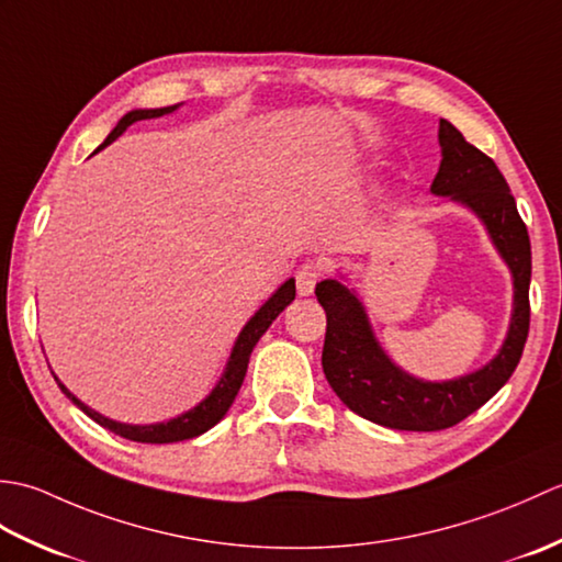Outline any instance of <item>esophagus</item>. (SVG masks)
Returning <instances> with one entry per match:
<instances>
[{
	"instance_id": "1",
	"label": "esophagus",
	"mask_w": 562,
	"mask_h": 562,
	"mask_svg": "<svg viewBox=\"0 0 562 562\" xmlns=\"http://www.w3.org/2000/svg\"><path fill=\"white\" fill-rule=\"evenodd\" d=\"M324 278V266L316 260H308L304 262V266L296 270V292H300L302 296H308L314 292L316 282Z\"/></svg>"
}]
</instances>
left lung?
Wrapping results in <instances>:
<instances>
[{
    "label": "left lung",
    "mask_w": 562,
    "mask_h": 562,
    "mask_svg": "<svg viewBox=\"0 0 562 562\" xmlns=\"http://www.w3.org/2000/svg\"><path fill=\"white\" fill-rule=\"evenodd\" d=\"M441 164L432 181L435 195H449L469 205L485 222L499 254L515 274V314L503 350L495 360L457 381L429 384L393 364L374 340L357 296L336 280L316 284L326 312V340L321 364L338 398L364 420L408 432H437L459 425L491 401L515 372L529 336L531 244L497 164L449 121H439Z\"/></svg>",
    "instance_id": "8db88e82"
}]
</instances>
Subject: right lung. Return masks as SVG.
I'll return each instance as SVG.
<instances>
[{
	"label": "right lung",
	"instance_id": "add662e5",
	"mask_svg": "<svg viewBox=\"0 0 562 562\" xmlns=\"http://www.w3.org/2000/svg\"><path fill=\"white\" fill-rule=\"evenodd\" d=\"M171 111H176V105H166V109H149V111L127 113L123 121L113 127V133L105 137V142H103L101 147L111 145V142L115 137H121L133 123L149 121V117H159V115H166V113H171ZM294 294H296L294 280H288L278 292L270 296L266 304L260 306V312L248 321V324L241 330V336H238V340L234 345V352H232V360H229V364H226V372H224L222 381L217 384V389H214L210 396L198 405V408L188 411L183 415H178V417H173V420H169V423H159V425H123V423L109 420V417H103L97 411L87 408V405H83L79 398L71 396V393L65 389V384H59L57 379L55 381H57V386L63 389L65 396L75 405H79V408L87 413L91 420H97L101 427L111 429V432L121 435L125 439L142 441V445H169V441L193 439V437H198L202 432H207L210 427L217 425L222 417L226 415V411H229V405L234 403L238 389H241V384H244L250 352H254L256 342L260 340L262 333L268 330V326L272 324V321L280 316L282 308L294 300Z\"/></svg>",
	"mask_w": 562,
	"mask_h": 562
}]
</instances>
